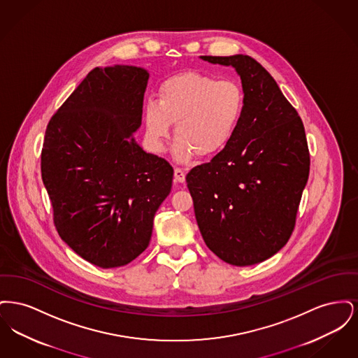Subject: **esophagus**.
Returning a JSON list of instances; mask_svg holds the SVG:
<instances>
[{"mask_svg": "<svg viewBox=\"0 0 358 358\" xmlns=\"http://www.w3.org/2000/svg\"><path fill=\"white\" fill-rule=\"evenodd\" d=\"M174 180H176L177 182H184V181H185V173L181 171L180 168H176V169H174Z\"/></svg>", "mask_w": 358, "mask_h": 358, "instance_id": "1", "label": "esophagus"}]
</instances>
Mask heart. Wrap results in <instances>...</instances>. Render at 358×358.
<instances>
[{"mask_svg": "<svg viewBox=\"0 0 358 358\" xmlns=\"http://www.w3.org/2000/svg\"><path fill=\"white\" fill-rule=\"evenodd\" d=\"M244 106V91L235 80H216L199 72L177 73L159 85L158 102L145 103L146 141L154 152H162L176 124L173 155L178 162L196 153L213 155L235 136Z\"/></svg>", "mask_w": 358, "mask_h": 358, "instance_id": "obj_1", "label": "heart"}]
</instances>
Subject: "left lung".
<instances>
[{
	"mask_svg": "<svg viewBox=\"0 0 358 358\" xmlns=\"http://www.w3.org/2000/svg\"><path fill=\"white\" fill-rule=\"evenodd\" d=\"M236 69L244 114L229 143L187 173L208 248L232 266H252L286 245L310 171L302 120L273 76L247 55L200 56Z\"/></svg>",
	"mask_w": 358,
	"mask_h": 358,
	"instance_id": "1",
	"label": "left lung"
}]
</instances>
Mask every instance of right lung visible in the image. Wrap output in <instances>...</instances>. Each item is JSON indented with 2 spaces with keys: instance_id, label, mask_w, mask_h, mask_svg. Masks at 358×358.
<instances>
[{
  "instance_id": "add662e5",
  "label": "right lung",
  "mask_w": 358,
  "mask_h": 358,
  "mask_svg": "<svg viewBox=\"0 0 358 358\" xmlns=\"http://www.w3.org/2000/svg\"><path fill=\"white\" fill-rule=\"evenodd\" d=\"M148 80L141 67H96L45 130L41 177L55 227L78 255L102 268L124 266L148 248L154 215L171 193L169 162L133 136Z\"/></svg>"
}]
</instances>
